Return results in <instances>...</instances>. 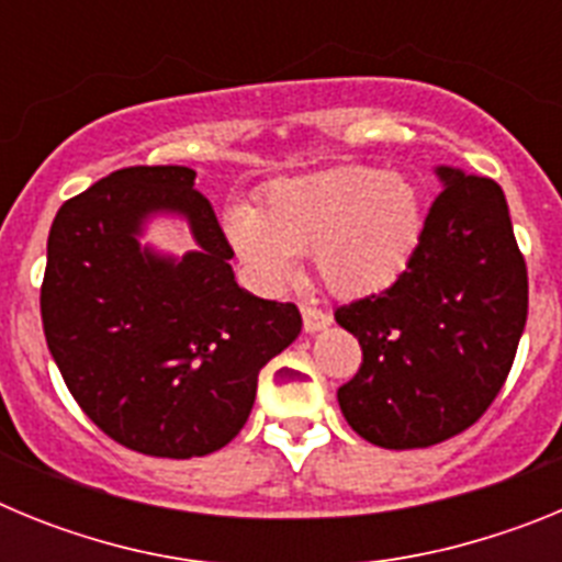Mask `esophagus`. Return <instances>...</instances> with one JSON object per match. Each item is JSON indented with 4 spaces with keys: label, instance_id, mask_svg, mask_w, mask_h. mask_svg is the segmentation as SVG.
Wrapping results in <instances>:
<instances>
[{
    "label": "esophagus",
    "instance_id": "esophagus-1",
    "mask_svg": "<svg viewBox=\"0 0 562 562\" xmlns=\"http://www.w3.org/2000/svg\"><path fill=\"white\" fill-rule=\"evenodd\" d=\"M301 315H304V329L310 331V335H315V331L326 329V326L331 324V315L324 310H317V306H301Z\"/></svg>",
    "mask_w": 562,
    "mask_h": 562
}]
</instances>
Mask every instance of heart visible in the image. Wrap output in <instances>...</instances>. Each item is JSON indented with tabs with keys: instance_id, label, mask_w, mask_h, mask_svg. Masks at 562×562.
<instances>
[{
	"instance_id": "1",
	"label": "heart",
	"mask_w": 562,
	"mask_h": 562,
	"mask_svg": "<svg viewBox=\"0 0 562 562\" xmlns=\"http://www.w3.org/2000/svg\"><path fill=\"white\" fill-rule=\"evenodd\" d=\"M225 233L247 270L270 290L292 284L295 256L340 297H369L396 284L425 233L422 193L408 177L374 166H340L284 180L256 213L231 211Z\"/></svg>"
}]
</instances>
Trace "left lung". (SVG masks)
Returning a JSON list of instances; mask_svg holds the SVG:
<instances>
[{
  "label": "left lung",
  "instance_id": "8db88e82",
  "mask_svg": "<svg viewBox=\"0 0 562 562\" xmlns=\"http://www.w3.org/2000/svg\"><path fill=\"white\" fill-rule=\"evenodd\" d=\"M441 193L405 276L335 321L362 366L337 402L385 450L430 448L481 419L513 369L529 310L526 261L498 182L439 166Z\"/></svg>",
  "mask_w": 562,
  "mask_h": 562
}]
</instances>
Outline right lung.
Listing matches in <instances>:
<instances>
[{
	"instance_id": "add662e5",
	"label": "right lung",
	"mask_w": 562,
	"mask_h": 562,
	"mask_svg": "<svg viewBox=\"0 0 562 562\" xmlns=\"http://www.w3.org/2000/svg\"><path fill=\"white\" fill-rule=\"evenodd\" d=\"M186 166L109 173L56 213L42 324L83 414L117 445L157 459L225 448L245 428L258 371L301 335L295 304L241 290L233 250ZM192 227L182 259L139 245L151 215Z\"/></svg>"
}]
</instances>
